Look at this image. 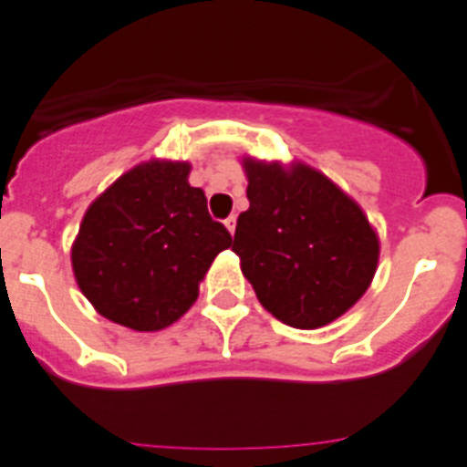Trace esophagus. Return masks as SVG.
<instances>
[{
  "label": "esophagus",
  "mask_w": 467,
  "mask_h": 467,
  "mask_svg": "<svg viewBox=\"0 0 467 467\" xmlns=\"http://www.w3.org/2000/svg\"><path fill=\"white\" fill-rule=\"evenodd\" d=\"M234 225H237V216L230 214L228 219H225V228L230 230V234H234Z\"/></svg>",
  "instance_id": "esophagus-1"
}]
</instances>
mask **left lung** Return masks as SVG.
Returning <instances> with one entry per match:
<instances>
[{
	"label": "left lung",
	"mask_w": 467,
	"mask_h": 467,
	"mask_svg": "<svg viewBox=\"0 0 467 467\" xmlns=\"http://www.w3.org/2000/svg\"><path fill=\"white\" fill-rule=\"evenodd\" d=\"M246 196L233 251L257 300L277 321L317 329L346 314L370 286L379 239L327 176L246 158Z\"/></svg>",
	"instance_id": "obj_1"
}]
</instances>
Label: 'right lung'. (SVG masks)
<instances>
[{
    "label": "right lung",
    "instance_id": "1",
    "mask_svg": "<svg viewBox=\"0 0 467 467\" xmlns=\"http://www.w3.org/2000/svg\"><path fill=\"white\" fill-rule=\"evenodd\" d=\"M190 164L150 160L88 207L72 246L83 296L108 321L155 332L182 317L233 237L207 212Z\"/></svg>",
    "mask_w": 467,
    "mask_h": 467
}]
</instances>
